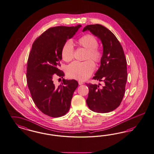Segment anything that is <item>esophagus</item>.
<instances>
[{
    "instance_id": "34e87169",
    "label": "esophagus",
    "mask_w": 154,
    "mask_h": 154,
    "mask_svg": "<svg viewBox=\"0 0 154 154\" xmlns=\"http://www.w3.org/2000/svg\"><path fill=\"white\" fill-rule=\"evenodd\" d=\"M84 84V82H82V81H79V85H82V84Z\"/></svg>"
}]
</instances>
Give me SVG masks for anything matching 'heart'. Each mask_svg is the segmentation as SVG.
I'll use <instances>...</instances> for the list:
<instances>
[{"mask_svg":"<svg viewBox=\"0 0 154 154\" xmlns=\"http://www.w3.org/2000/svg\"><path fill=\"white\" fill-rule=\"evenodd\" d=\"M77 43L79 46L88 50L86 60L91 59L96 64L100 63L102 59V53L98 48V40L94 35L91 34L85 35L79 38ZM61 56L66 62H69L73 59L74 47L70 41H67L64 44L61 49ZM94 69L95 64L90 60L85 62L75 61L68 65L66 73L69 78L84 81L91 75Z\"/></svg>","mask_w":154,"mask_h":154,"instance_id":"1","label":"heart"}]
</instances>
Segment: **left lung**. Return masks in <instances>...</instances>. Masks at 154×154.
<instances>
[{"label": "left lung", "instance_id": "8db88e82", "mask_svg": "<svg viewBox=\"0 0 154 154\" xmlns=\"http://www.w3.org/2000/svg\"><path fill=\"white\" fill-rule=\"evenodd\" d=\"M86 30L102 43L101 64L93 79L104 82L102 88L96 84H86L89 90L86 103L94 112H111L120 105L125 91L128 77L125 54L119 40L107 28L100 24L88 25L82 32Z\"/></svg>", "mask_w": 154, "mask_h": 154}]
</instances>
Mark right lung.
<instances>
[{
    "mask_svg": "<svg viewBox=\"0 0 154 154\" xmlns=\"http://www.w3.org/2000/svg\"><path fill=\"white\" fill-rule=\"evenodd\" d=\"M81 26L49 28L35 40L29 53L26 70L28 88L38 108L48 116L65 115L78 87L77 81L64 79L61 85L56 86L54 79L55 75L63 78L64 73L59 69L62 47Z\"/></svg>",
    "mask_w": 154,
    "mask_h": 154,
    "instance_id": "add662e5",
    "label": "right lung"
}]
</instances>
